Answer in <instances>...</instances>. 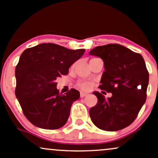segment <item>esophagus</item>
<instances>
[{
    "label": "esophagus",
    "instance_id": "obj_1",
    "mask_svg": "<svg viewBox=\"0 0 158 158\" xmlns=\"http://www.w3.org/2000/svg\"><path fill=\"white\" fill-rule=\"evenodd\" d=\"M87 95H88V94L85 93V92H80V97H81V98H83V97H86Z\"/></svg>",
    "mask_w": 158,
    "mask_h": 158
}]
</instances>
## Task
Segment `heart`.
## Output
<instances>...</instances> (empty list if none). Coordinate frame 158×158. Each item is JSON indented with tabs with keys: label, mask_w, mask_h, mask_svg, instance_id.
<instances>
[{
	"label": "heart",
	"mask_w": 158,
	"mask_h": 158,
	"mask_svg": "<svg viewBox=\"0 0 158 158\" xmlns=\"http://www.w3.org/2000/svg\"><path fill=\"white\" fill-rule=\"evenodd\" d=\"M78 85H79V88H81V89H83V90L90 89V86H91L90 83L88 82V81H80V82H79Z\"/></svg>",
	"instance_id": "heart-1"
}]
</instances>
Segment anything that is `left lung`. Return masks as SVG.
Here are the masks:
<instances>
[{"label":"left lung","mask_w":158,"mask_h":158,"mask_svg":"<svg viewBox=\"0 0 158 158\" xmlns=\"http://www.w3.org/2000/svg\"><path fill=\"white\" fill-rule=\"evenodd\" d=\"M89 54L102 59L105 71L99 88L112 94L106 99L93 92L98 102L90 109V119L100 129L119 131L134 122L146 102L149 79L146 63L140 54L118 44L98 46Z\"/></svg>","instance_id":"obj_1"}]
</instances>
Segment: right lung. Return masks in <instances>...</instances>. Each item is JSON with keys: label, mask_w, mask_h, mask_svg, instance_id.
I'll return each instance as SVG.
<instances>
[{"label": "right lung", "mask_w": 158, "mask_h": 158, "mask_svg": "<svg viewBox=\"0 0 158 158\" xmlns=\"http://www.w3.org/2000/svg\"><path fill=\"white\" fill-rule=\"evenodd\" d=\"M85 51L44 43L22 52L15 68V96L25 117L34 126L53 130L67 123L72 104L80 94L73 88L59 94L56 80L68 74Z\"/></svg>", "instance_id": "add662e5"}]
</instances>
